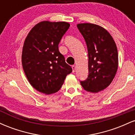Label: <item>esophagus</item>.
I'll list each match as a JSON object with an SVG mask.
<instances>
[{
    "label": "esophagus",
    "mask_w": 135,
    "mask_h": 135,
    "mask_svg": "<svg viewBox=\"0 0 135 135\" xmlns=\"http://www.w3.org/2000/svg\"><path fill=\"white\" fill-rule=\"evenodd\" d=\"M72 67V72H75V70H76V66H75V65H73Z\"/></svg>",
    "instance_id": "1"
}]
</instances>
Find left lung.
I'll list each match as a JSON object with an SVG mask.
<instances>
[{"label": "left lung", "mask_w": 135, "mask_h": 135, "mask_svg": "<svg viewBox=\"0 0 135 135\" xmlns=\"http://www.w3.org/2000/svg\"><path fill=\"white\" fill-rule=\"evenodd\" d=\"M86 42L89 75L80 84L84 90L98 93L110 84L118 68V52L112 35L93 23L77 25Z\"/></svg>", "instance_id": "obj_1"}]
</instances>
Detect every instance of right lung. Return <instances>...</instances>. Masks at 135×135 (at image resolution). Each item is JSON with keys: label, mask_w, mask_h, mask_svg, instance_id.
I'll return each mask as SVG.
<instances>
[{"label": "right lung", "mask_w": 135, "mask_h": 135, "mask_svg": "<svg viewBox=\"0 0 135 135\" xmlns=\"http://www.w3.org/2000/svg\"><path fill=\"white\" fill-rule=\"evenodd\" d=\"M70 27L65 21H43L31 29L25 40L21 61L28 80L46 94L56 93L72 72L59 51L58 44Z\"/></svg>", "instance_id": "obj_1"}]
</instances>
